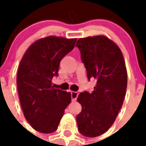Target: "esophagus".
<instances>
[{"label": "esophagus", "instance_id": "obj_1", "mask_svg": "<svg viewBox=\"0 0 146 146\" xmlns=\"http://www.w3.org/2000/svg\"><path fill=\"white\" fill-rule=\"evenodd\" d=\"M78 97V93L76 92H71V98H72V101L74 102L76 100Z\"/></svg>", "mask_w": 146, "mask_h": 146}]
</instances>
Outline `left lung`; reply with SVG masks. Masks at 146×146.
<instances>
[{
	"mask_svg": "<svg viewBox=\"0 0 146 146\" xmlns=\"http://www.w3.org/2000/svg\"><path fill=\"white\" fill-rule=\"evenodd\" d=\"M76 46L81 53L88 79H96L92 93L77 98L82 111L76 116L78 129L87 137H96L108 130L123 103L127 86L124 58L115 42L104 35L79 38Z\"/></svg>",
	"mask_w": 146,
	"mask_h": 146,
	"instance_id": "8db88e82",
	"label": "left lung"
}]
</instances>
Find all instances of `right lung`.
<instances>
[{
	"mask_svg": "<svg viewBox=\"0 0 146 146\" xmlns=\"http://www.w3.org/2000/svg\"><path fill=\"white\" fill-rule=\"evenodd\" d=\"M76 42L58 36L42 38L29 47L20 60L17 77L19 102L26 120L40 133L54 132L71 102L70 92L54 89L51 80Z\"/></svg>",
	"mask_w": 146,
	"mask_h": 146,
	"instance_id": "add662e5",
	"label": "right lung"
}]
</instances>
